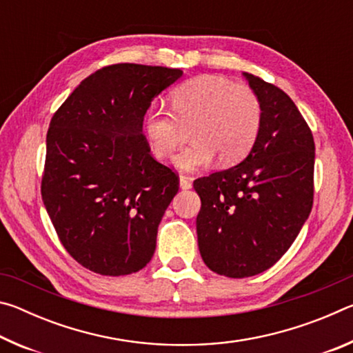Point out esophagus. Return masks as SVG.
Wrapping results in <instances>:
<instances>
[{
  "mask_svg": "<svg viewBox=\"0 0 353 353\" xmlns=\"http://www.w3.org/2000/svg\"><path fill=\"white\" fill-rule=\"evenodd\" d=\"M179 187H181L182 190H190L191 188V179L181 176V177H179Z\"/></svg>",
  "mask_w": 353,
  "mask_h": 353,
  "instance_id": "esophagus-1",
  "label": "esophagus"
}]
</instances>
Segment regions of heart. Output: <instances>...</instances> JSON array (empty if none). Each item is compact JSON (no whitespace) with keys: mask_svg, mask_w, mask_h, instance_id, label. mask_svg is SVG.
Returning a JSON list of instances; mask_svg holds the SVG:
<instances>
[{"mask_svg":"<svg viewBox=\"0 0 353 353\" xmlns=\"http://www.w3.org/2000/svg\"><path fill=\"white\" fill-rule=\"evenodd\" d=\"M172 113L149 104L143 115V134L154 157L174 152L190 128V143L171 160L179 171L207 168L218 157L230 166L252 151L261 128V103L248 83L224 76L201 74L181 83L171 93Z\"/></svg>","mask_w":353,"mask_h":353,"instance_id":"heart-1","label":"heart"}]
</instances>
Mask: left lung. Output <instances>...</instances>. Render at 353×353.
Wrapping results in <instances>:
<instances>
[{"label":"left lung","instance_id":"left-lung-1","mask_svg":"<svg viewBox=\"0 0 353 353\" xmlns=\"http://www.w3.org/2000/svg\"><path fill=\"white\" fill-rule=\"evenodd\" d=\"M259 94L261 128L240 165L194 181L202 260L219 276H256L280 260L313 207L314 141L279 87L243 73Z\"/></svg>","mask_w":353,"mask_h":353}]
</instances>
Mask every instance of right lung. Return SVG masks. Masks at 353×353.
<instances>
[{"instance_id": "obj_1", "label": "right lung", "mask_w": 353, "mask_h": 353, "mask_svg": "<svg viewBox=\"0 0 353 353\" xmlns=\"http://www.w3.org/2000/svg\"><path fill=\"white\" fill-rule=\"evenodd\" d=\"M182 74L137 63L104 67L51 119L41 199L63 248L101 276H128L152 259L179 181L149 154L143 115Z\"/></svg>"}]
</instances>
